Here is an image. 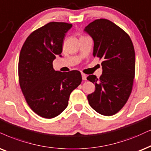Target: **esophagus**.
<instances>
[{
	"label": "esophagus",
	"mask_w": 151,
	"mask_h": 151,
	"mask_svg": "<svg viewBox=\"0 0 151 151\" xmlns=\"http://www.w3.org/2000/svg\"><path fill=\"white\" fill-rule=\"evenodd\" d=\"M81 76H82V79L84 80V81H86V75L85 74L82 73L81 74Z\"/></svg>",
	"instance_id": "obj_1"
}]
</instances>
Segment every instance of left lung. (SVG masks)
Segmentation results:
<instances>
[{
  "label": "left lung",
  "instance_id": "obj_1",
  "mask_svg": "<svg viewBox=\"0 0 151 151\" xmlns=\"http://www.w3.org/2000/svg\"><path fill=\"white\" fill-rule=\"evenodd\" d=\"M94 41L93 56L102 59V74L89 75L95 92L87 96L90 106L98 113L112 116L126 104L135 75L134 46L126 32L111 21L96 19L85 28Z\"/></svg>",
  "mask_w": 151,
  "mask_h": 151
}]
</instances>
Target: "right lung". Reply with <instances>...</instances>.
Listing matches in <instances>:
<instances>
[{"label": "right lung", "mask_w": 151, "mask_h": 151, "mask_svg": "<svg viewBox=\"0 0 151 151\" xmlns=\"http://www.w3.org/2000/svg\"><path fill=\"white\" fill-rule=\"evenodd\" d=\"M71 24L49 22L33 33L21 49L18 73L20 88L30 108L41 117L58 116L68 105L70 93L81 83V72L56 71L53 61L60 56L65 35Z\"/></svg>", "instance_id": "right-lung-1"}]
</instances>
